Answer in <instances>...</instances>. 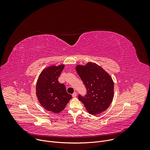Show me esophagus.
Wrapping results in <instances>:
<instances>
[{"label":"esophagus","mask_w":150,"mask_h":150,"mask_svg":"<svg viewBox=\"0 0 150 150\" xmlns=\"http://www.w3.org/2000/svg\"><path fill=\"white\" fill-rule=\"evenodd\" d=\"M72 97H76V92H74L73 94H72Z\"/></svg>","instance_id":"obj_1"}]
</instances>
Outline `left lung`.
Instances as JSON below:
<instances>
[{
  "label": "left lung",
  "mask_w": 150,
  "mask_h": 150,
  "mask_svg": "<svg viewBox=\"0 0 150 150\" xmlns=\"http://www.w3.org/2000/svg\"><path fill=\"white\" fill-rule=\"evenodd\" d=\"M76 70L87 88V94H79V100L91 115L104 112L110 105L114 95V83L111 76L92 62L85 66L77 65Z\"/></svg>",
  "instance_id": "left-lung-1"
}]
</instances>
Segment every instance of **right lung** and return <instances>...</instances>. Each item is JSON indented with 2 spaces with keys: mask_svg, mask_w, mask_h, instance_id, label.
<instances>
[{
  "mask_svg": "<svg viewBox=\"0 0 150 150\" xmlns=\"http://www.w3.org/2000/svg\"><path fill=\"white\" fill-rule=\"evenodd\" d=\"M64 67L60 65L45 68L37 82L36 95L40 103L45 109L54 113L62 111L72 98L67 93L65 85L58 81Z\"/></svg>",
  "mask_w": 150,
  "mask_h": 150,
  "instance_id": "add662e5",
  "label": "right lung"
}]
</instances>
